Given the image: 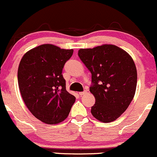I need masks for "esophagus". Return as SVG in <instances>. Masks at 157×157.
Returning a JSON list of instances; mask_svg holds the SVG:
<instances>
[{
    "mask_svg": "<svg viewBox=\"0 0 157 157\" xmlns=\"http://www.w3.org/2000/svg\"><path fill=\"white\" fill-rule=\"evenodd\" d=\"M86 94V91H83V92H79V94H80V95H84V94Z\"/></svg>",
    "mask_w": 157,
    "mask_h": 157,
    "instance_id": "34e87169",
    "label": "esophagus"
}]
</instances>
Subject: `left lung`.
I'll use <instances>...</instances> for the list:
<instances>
[{"mask_svg": "<svg viewBox=\"0 0 157 157\" xmlns=\"http://www.w3.org/2000/svg\"><path fill=\"white\" fill-rule=\"evenodd\" d=\"M78 56L92 74V115L104 123L116 120L135 95L137 71L131 56L113 44L80 49Z\"/></svg>", "mask_w": 157, "mask_h": 157, "instance_id": "obj_1", "label": "left lung"}]
</instances>
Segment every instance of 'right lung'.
Segmentation results:
<instances>
[{"label":"right lung","mask_w":157,"mask_h":157,"mask_svg":"<svg viewBox=\"0 0 157 157\" xmlns=\"http://www.w3.org/2000/svg\"><path fill=\"white\" fill-rule=\"evenodd\" d=\"M73 52L42 44L26 53L20 62L18 82L21 97L30 113L45 124L64 121L75 102V96L66 91L62 74Z\"/></svg>","instance_id":"obj_1"}]
</instances>
